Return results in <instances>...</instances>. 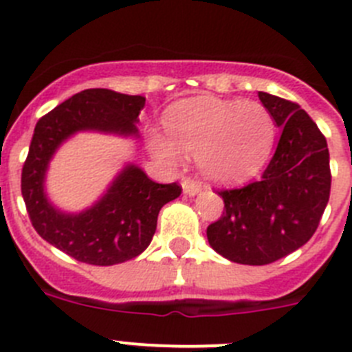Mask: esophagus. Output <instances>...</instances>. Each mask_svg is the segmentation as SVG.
Listing matches in <instances>:
<instances>
[{
    "label": "esophagus",
    "mask_w": 352,
    "mask_h": 352,
    "mask_svg": "<svg viewBox=\"0 0 352 352\" xmlns=\"http://www.w3.org/2000/svg\"><path fill=\"white\" fill-rule=\"evenodd\" d=\"M182 186H183V194L186 195H195L201 192V183L194 178H188V176H185V178L182 179Z\"/></svg>",
    "instance_id": "obj_1"
}]
</instances>
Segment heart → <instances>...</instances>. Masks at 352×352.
<instances>
[{"instance_id":"obj_1","label":"heart","mask_w":352,"mask_h":352,"mask_svg":"<svg viewBox=\"0 0 352 352\" xmlns=\"http://www.w3.org/2000/svg\"><path fill=\"white\" fill-rule=\"evenodd\" d=\"M169 141L149 138L157 157L179 160V151L201 158L204 170L219 182H243L268 162L276 138L275 121L257 102L219 100L199 96L178 105L167 116Z\"/></svg>"}]
</instances>
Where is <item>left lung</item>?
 <instances>
[{
	"label": "left lung",
	"mask_w": 352,
	"mask_h": 352,
	"mask_svg": "<svg viewBox=\"0 0 352 352\" xmlns=\"http://www.w3.org/2000/svg\"><path fill=\"white\" fill-rule=\"evenodd\" d=\"M282 135L259 182L220 190L223 211L208 226L214 252L232 263L263 266L314 236L331 188L329 151L312 118L294 102L259 91Z\"/></svg>",
	"instance_id": "8db88e82"
}]
</instances>
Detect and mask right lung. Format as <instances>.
Listing matches in <instances>:
<instances>
[{"mask_svg":"<svg viewBox=\"0 0 352 352\" xmlns=\"http://www.w3.org/2000/svg\"><path fill=\"white\" fill-rule=\"evenodd\" d=\"M146 98L113 89H84L42 116L23 167L21 190L35 231L74 259L113 266L138 257L151 243L158 211L182 194L178 183L162 185L129 164L91 208L65 213L45 194V173L56 149L77 132L138 138Z\"/></svg>","mask_w":352,"mask_h":352,"instance_id":"add662e5","label":"right lung"}]
</instances>
